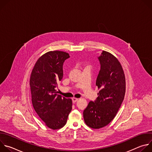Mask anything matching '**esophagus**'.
<instances>
[{
  "label": "esophagus",
  "instance_id": "esophagus-1",
  "mask_svg": "<svg viewBox=\"0 0 152 152\" xmlns=\"http://www.w3.org/2000/svg\"><path fill=\"white\" fill-rule=\"evenodd\" d=\"M78 100H79V99L76 98V97H73V98L72 99V101H73V103H75V102H77Z\"/></svg>",
  "mask_w": 152,
  "mask_h": 152
}]
</instances>
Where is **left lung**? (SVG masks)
<instances>
[{
	"label": "left lung",
	"instance_id": "obj_1",
	"mask_svg": "<svg viewBox=\"0 0 152 152\" xmlns=\"http://www.w3.org/2000/svg\"><path fill=\"white\" fill-rule=\"evenodd\" d=\"M98 58L100 63L96 83L98 97L94 102H89L83 113L86 124L95 129L106 126L114 118L126 92L125 76L118 59L104 50Z\"/></svg>",
	"mask_w": 152,
	"mask_h": 152
}]
</instances>
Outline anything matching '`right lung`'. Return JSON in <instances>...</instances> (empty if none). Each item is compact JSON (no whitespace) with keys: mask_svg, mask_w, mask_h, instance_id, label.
Listing matches in <instances>:
<instances>
[{"mask_svg":"<svg viewBox=\"0 0 152 152\" xmlns=\"http://www.w3.org/2000/svg\"><path fill=\"white\" fill-rule=\"evenodd\" d=\"M69 57L65 52L49 51L38 59L30 76L33 107L45 124L53 130L65 126L72 109V99L62 97L56 90L63 77V63Z\"/></svg>","mask_w":152,"mask_h":152,"instance_id":"1","label":"right lung"}]
</instances>
